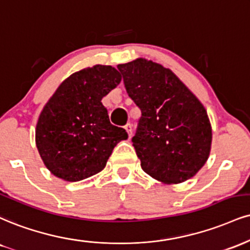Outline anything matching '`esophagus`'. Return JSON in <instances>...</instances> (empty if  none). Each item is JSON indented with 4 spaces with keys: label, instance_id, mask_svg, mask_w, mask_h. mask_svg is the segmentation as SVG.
I'll list each match as a JSON object with an SVG mask.
<instances>
[{
    "label": "esophagus",
    "instance_id": "esophagus-1",
    "mask_svg": "<svg viewBox=\"0 0 250 250\" xmlns=\"http://www.w3.org/2000/svg\"><path fill=\"white\" fill-rule=\"evenodd\" d=\"M125 130H127L128 136H129V138H130L131 135H133V125H131L130 123H127V125H125Z\"/></svg>",
    "mask_w": 250,
    "mask_h": 250
}]
</instances>
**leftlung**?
I'll return each mask as SVG.
<instances>
[{
	"label": "left lung",
	"mask_w": 250,
	"mask_h": 250,
	"mask_svg": "<svg viewBox=\"0 0 250 250\" xmlns=\"http://www.w3.org/2000/svg\"><path fill=\"white\" fill-rule=\"evenodd\" d=\"M141 109L131 142L143 171L165 184L192 178L206 163L212 128L206 109L169 68L143 58L117 65Z\"/></svg>",
	"instance_id": "1"
}]
</instances>
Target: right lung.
<instances>
[{
    "label": "right lung",
    "instance_id": "right-lung-1",
    "mask_svg": "<svg viewBox=\"0 0 250 250\" xmlns=\"http://www.w3.org/2000/svg\"><path fill=\"white\" fill-rule=\"evenodd\" d=\"M116 68L95 65L62 81L45 104L36 127V144L44 164L58 178L79 182L100 172L120 141L102 98L121 83Z\"/></svg>",
    "mask_w": 250,
    "mask_h": 250
}]
</instances>
